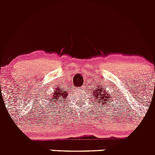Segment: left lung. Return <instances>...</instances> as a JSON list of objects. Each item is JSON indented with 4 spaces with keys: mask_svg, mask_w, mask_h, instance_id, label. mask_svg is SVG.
Instances as JSON below:
<instances>
[{
    "mask_svg": "<svg viewBox=\"0 0 155 155\" xmlns=\"http://www.w3.org/2000/svg\"><path fill=\"white\" fill-rule=\"evenodd\" d=\"M95 88H97V89L94 90V91H92V92L93 94L94 95V98H95L96 101L100 100L98 102V104H102V105H104V104H106V102H109V100L110 99V96L108 94V91H105V88H102V84H101V87L97 86V87H95ZM94 102H95V101H94Z\"/></svg>",
    "mask_w": 155,
    "mask_h": 155,
    "instance_id": "left-lung-1",
    "label": "left lung"
}]
</instances>
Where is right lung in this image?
Here are the masks:
<instances>
[{
    "label": "right lung",
    "instance_id": "1",
    "mask_svg": "<svg viewBox=\"0 0 155 155\" xmlns=\"http://www.w3.org/2000/svg\"><path fill=\"white\" fill-rule=\"evenodd\" d=\"M56 89H57V91H54L53 94H52V96L49 97L48 99L50 98H52V99L55 100V102L59 101L60 102H62L63 101H66V99L68 98V94L67 93V91L63 89V88H61V87H60V88H56ZM52 99L50 100V102H51V103Z\"/></svg>",
    "mask_w": 155,
    "mask_h": 155
}]
</instances>
